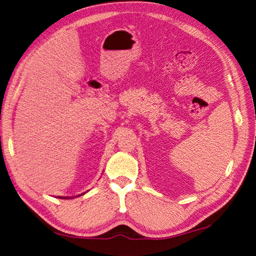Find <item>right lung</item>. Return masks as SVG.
Returning <instances> with one entry per match:
<instances>
[{
  "label": "right lung",
  "mask_w": 256,
  "mask_h": 256,
  "mask_svg": "<svg viewBox=\"0 0 256 256\" xmlns=\"http://www.w3.org/2000/svg\"><path fill=\"white\" fill-rule=\"evenodd\" d=\"M59 198H62V197H59Z\"/></svg>",
  "instance_id": "obj_1"
}]
</instances>
